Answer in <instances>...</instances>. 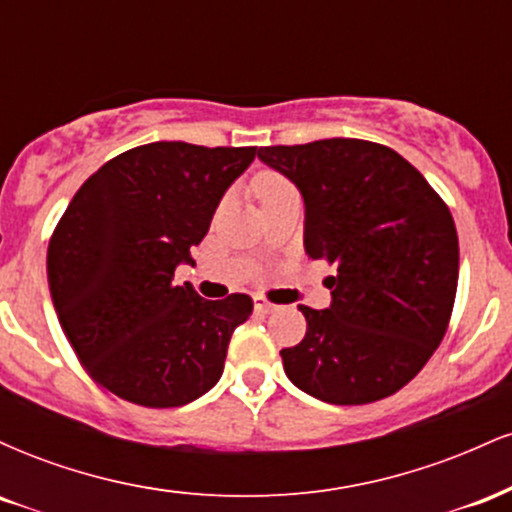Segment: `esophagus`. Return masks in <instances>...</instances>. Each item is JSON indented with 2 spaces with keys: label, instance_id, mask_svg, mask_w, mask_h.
Wrapping results in <instances>:
<instances>
[{
  "label": "esophagus",
  "instance_id": "34e87169",
  "mask_svg": "<svg viewBox=\"0 0 512 512\" xmlns=\"http://www.w3.org/2000/svg\"><path fill=\"white\" fill-rule=\"evenodd\" d=\"M255 308L260 310V313H264V315H269V313H274V310H279V305H274V303H269L267 298H262V296H255Z\"/></svg>",
  "mask_w": 512,
  "mask_h": 512
}]
</instances>
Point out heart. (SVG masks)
Segmentation results:
<instances>
[{"instance_id":"b5f03b06","label":"heart","mask_w":512,"mask_h":512,"mask_svg":"<svg viewBox=\"0 0 512 512\" xmlns=\"http://www.w3.org/2000/svg\"><path fill=\"white\" fill-rule=\"evenodd\" d=\"M281 190H289V182L284 178H279V175L274 173H262L260 178L255 180V192L257 197H269V195H276V192Z\"/></svg>"}]
</instances>
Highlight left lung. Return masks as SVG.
<instances>
[{"label":"left lung","instance_id":"8db88e82","mask_svg":"<svg viewBox=\"0 0 512 512\" xmlns=\"http://www.w3.org/2000/svg\"><path fill=\"white\" fill-rule=\"evenodd\" d=\"M257 158L301 192L310 260L337 267L330 305H301L308 332L281 349L286 375L327 404L392 395L448 330L460 274L450 209L407 158L373 142L262 146Z\"/></svg>","mask_w":512,"mask_h":512}]
</instances>
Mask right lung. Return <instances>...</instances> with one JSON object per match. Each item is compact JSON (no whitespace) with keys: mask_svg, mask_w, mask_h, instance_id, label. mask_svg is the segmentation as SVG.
I'll use <instances>...</instances> for the list:
<instances>
[{"mask_svg":"<svg viewBox=\"0 0 512 512\" xmlns=\"http://www.w3.org/2000/svg\"><path fill=\"white\" fill-rule=\"evenodd\" d=\"M255 146L154 142L115 156L79 187L48 248V281L69 344L96 383L142 407L195 402L219 383L245 293L207 301L175 286Z\"/></svg>","mask_w":512,"mask_h":512,"instance_id":"add662e5","label":"right lung"}]
</instances>
